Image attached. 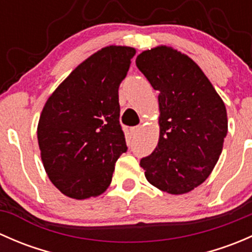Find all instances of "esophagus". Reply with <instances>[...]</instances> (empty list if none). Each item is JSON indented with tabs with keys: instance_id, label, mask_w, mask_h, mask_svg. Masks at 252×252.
I'll return each instance as SVG.
<instances>
[{
	"instance_id": "obj_1",
	"label": "esophagus",
	"mask_w": 252,
	"mask_h": 252,
	"mask_svg": "<svg viewBox=\"0 0 252 252\" xmlns=\"http://www.w3.org/2000/svg\"><path fill=\"white\" fill-rule=\"evenodd\" d=\"M139 131H140V126H133V128L130 129V133H131V136H136L139 134Z\"/></svg>"
}]
</instances>
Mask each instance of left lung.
<instances>
[{"mask_svg": "<svg viewBox=\"0 0 252 252\" xmlns=\"http://www.w3.org/2000/svg\"><path fill=\"white\" fill-rule=\"evenodd\" d=\"M136 67L158 91L159 139L140 166L147 182L173 195L191 191L215 168L228 131L224 102L201 68L184 53L157 46Z\"/></svg>", "mask_w": 252, "mask_h": 252, "instance_id": "8db88e82", "label": "left lung"}]
</instances>
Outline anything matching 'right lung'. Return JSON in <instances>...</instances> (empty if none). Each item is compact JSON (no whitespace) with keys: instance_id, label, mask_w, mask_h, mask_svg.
<instances>
[{"instance_id":"right-lung-1","label":"right lung","mask_w":252,"mask_h":252,"mask_svg":"<svg viewBox=\"0 0 252 252\" xmlns=\"http://www.w3.org/2000/svg\"><path fill=\"white\" fill-rule=\"evenodd\" d=\"M135 48L107 46L86 58L48 97L37 124L45 171L65 196L88 199L111 184L128 150L119 124V84Z\"/></svg>"}]
</instances>
